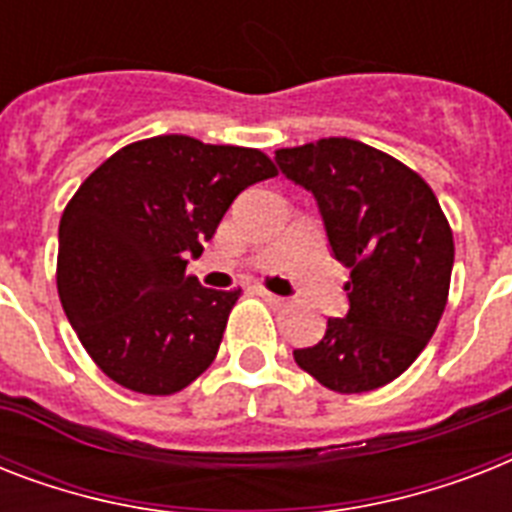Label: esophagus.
Listing matches in <instances>:
<instances>
[{
    "mask_svg": "<svg viewBox=\"0 0 512 512\" xmlns=\"http://www.w3.org/2000/svg\"><path fill=\"white\" fill-rule=\"evenodd\" d=\"M260 297H263L268 305H273V308H284V305H287V297L273 295V292H268V289H260Z\"/></svg>",
    "mask_w": 512,
    "mask_h": 512,
    "instance_id": "34e87169",
    "label": "esophagus"
}]
</instances>
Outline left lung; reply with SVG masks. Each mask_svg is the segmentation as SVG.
<instances>
[{
  "mask_svg": "<svg viewBox=\"0 0 512 512\" xmlns=\"http://www.w3.org/2000/svg\"><path fill=\"white\" fill-rule=\"evenodd\" d=\"M279 170L319 204L332 255L350 268L348 313L329 319L300 369L337 393L404 374L436 332L454 265L452 228L430 185L377 148L321 138L276 151Z\"/></svg>",
  "mask_w": 512,
  "mask_h": 512,
  "instance_id": "8db88e82",
  "label": "left lung"
}]
</instances>
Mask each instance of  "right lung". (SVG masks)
<instances>
[{"label": "right lung", "mask_w": 512, "mask_h": 512, "mask_svg": "<svg viewBox=\"0 0 512 512\" xmlns=\"http://www.w3.org/2000/svg\"><path fill=\"white\" fill-rule=\"evenodd\" d=\"M276 177L263 151L159 135L116 151L60 217L58 295L92 361L122 388L170 396L217 356L241 289L185 276L244 188Z\"/></svg>", "instance_id": "obj_1"}]
</instances>
